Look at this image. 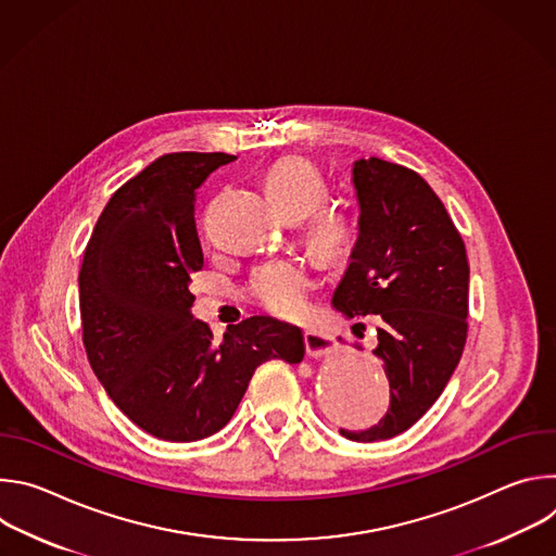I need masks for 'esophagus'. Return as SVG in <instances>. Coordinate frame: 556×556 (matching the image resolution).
Here are the masks:
<instances>
[{"label":"esophagus","instance_id":"obj_1","mask_svg":"<svg viewBox=\"0 0 556 556\" xmlns=\"http://www.w3.org/2000/svg\"><path fill=\"white\" fill-rule=\"evenodd\" d=\"M303 339H305V350L312 358H324L332 348L328 334H324L319 330H305Z\"/></svg>","mask_w":556,"mask_h":556}]
</instances>
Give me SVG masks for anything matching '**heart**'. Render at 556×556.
<instances>
[{"label":"heart","instance_id":"obj_1","mask_svg":"<svg viewBox=\"0 0 556 556\" xmlns=\"http://www.w3.org/2000/svg\"><path fill=\"white\" fill-rule=\"evenodd\" d=\"M268 189L277 204L290 217H307L319 211L328 200V187L321 174L303 161H281L268 174ZM319 232L326 240L337 235V226L328 219L319 224ZM314 286L312 268L296 257L268 260L253 268L247 292L249 296L281 316L299 314Z\"/></svg>","mask_w":556,"mask_h":556}]
</instances>
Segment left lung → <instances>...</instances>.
<instances>
[{
  "instance_id": "obj_1",
  "label": "left lung",
  "mask_w": 556,
  "mask_h": 556,
  "mask_svg": "<svg viewBox=\"0 0 556 556\" xmlns=\"http://www.w3.org/2000/svg\"><path fill=\"white\" fill-rule=\"evenodd\" d=\"M358 237L332 305L345 316L376 314L389 378V409L354 442L387 440L416 425L440 399L466 343L468 262L462 237L433 189L380 157L352 165Z\"/></svg>"
}]
</instances>
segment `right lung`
<instances>
[{
  "mask_svg": "<svg viewBox=\"0 0 556 556\" xmlns=\"http://www.w3.org/2000/svg\"><path fill=\"white\" fill-rule=\"evenodd\" d=\"M228 153H165L103 208L78 273L84 343L114 405L169 442L217 433L244 399L255 369L303 361L296 326L251 316L213 341L193 319L191 273L202 270L195 189Z\"/></svg>",
  "mask_w": 556,
  "mask_h": 556,
  "instance_id": "right-lung-1",
  "label": "right lung"
}]
</instances>
